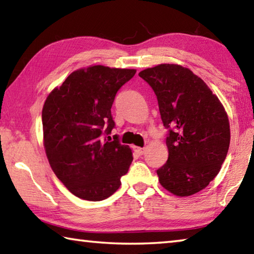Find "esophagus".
<instances>
[{
    "label": "esophagus",
    "mask_w": 254,
    "mask_h": 254,
    "mask_svg": "<svg viewBox=\"0 0 254 254\" xmlns=\"http://www.w3.org/2000/svg\"><path fill=\"white\" fill-rule=\"evenodd\" d=\"M134 151H135V153L139 154V156H142V154L145 152V149L144 148H140V147H135L134 148Z\"/></svg>",
    "instance_id": "esophagus-1"
}]
</instances>
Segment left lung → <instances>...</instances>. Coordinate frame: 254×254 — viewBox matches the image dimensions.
Returning <instances> with one entry per match:
<instances>
[{
  "instance_id": "1",
  "label": "left lung",
  "mask_w": 254,
  "mask_h": 254,
  "mask_svg": "<svg viewBox=\"0 0 254 254\" xmlns=\"http://www.w3.org/2000/svg\"><path fill=\"white\" fill-rule=\"evenodd\" d=\"M139 76L156 93L163 126L170 128L159 183L176 196L194 195L216 177L229 151L224 106L203 79L177 64H160Z\"/></svg>"
}]
</instances>
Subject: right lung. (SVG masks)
Wrapping results in <instances>:
<instances>
[{
	"mask_svg": "<svg viewBox=\"0 0 254 254\" xmlns=\"http://www.w3.org/2000/svg\"><path fill=\"white\" fill-rule=\"evenodd\" d=\"M135 69L94 65L72 71L42 107L44 147L51 169L71 194L103 200L121 186L133 160L128 145L102 132L114 127L111 107Z\"/></svg>",
	"mask_w": 254,
	"mask_h": 254,
	"instance_id": "1",
	"label": "right lung"
}]
</instances>
